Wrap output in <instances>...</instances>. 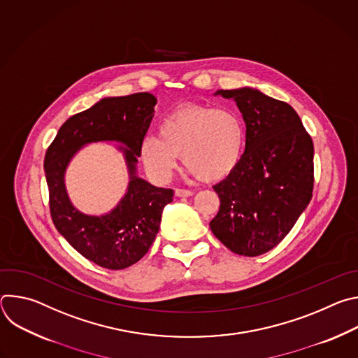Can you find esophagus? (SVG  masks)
I'll return each instance as SVG.
<instances>
[{
	"instance_id": "34e87169",
	"label": "esophagus",
	"mask_w": 358,
	"mask_h": 358,
	"mask_svg": "<svg viewBox=\"0 0 358 358\" xmlns=\"http://www.w3.org/2000/svg\"><path fill=\"white\" fill-rule=\"evenodd\" d=\"M194 192L191 189H184V188H176V195L177 196H191Z\"/></svg>"
}]
</instances>
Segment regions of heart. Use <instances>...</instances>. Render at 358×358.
Masks as SVG:
<instances>
[{"label":"heart","mask_w":358,"mask_h":358,"mask_svg":"<svg viewBox=\"0 0 358 358\" xmlns=\"http://www.w3.org/2000/svg\"><path fill=\"white\" fill-rule=\"evenodd\" d=\"M246 129L239 113L228 108L188 105L167 115L159 137L145 136L140 156L147 171L166 180L182 156L184 166L202 181H220L239 164Z\"/></svg>","instance_id":"1"}]
</instances>
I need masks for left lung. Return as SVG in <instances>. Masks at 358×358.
Segmentation results:
<instances>
[{
	"label": "left lung",
	"instance_id": "obj_1",
	"mask_svg": "<svg viewBox=\"0 0 358 358\" xmlns=\"http://www.w3.org/2000/svg\"><path fill=\"white\" fill-rule=\"evenodd\" d=\"M234 99L246 124L238 167L213 188L220 211L213 234L234 253L258 257L293 228L313 194V141L294 109L250 87L218 90Z\"/></svg>",
	"mask_w": 358,
	"mask_h": 358
}]
</instances>
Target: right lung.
<instances>
[{"label": "right lung", "mask_w": 358, "mask_h": 358, "mask_svg": "<svg viewBox=\"0 0 358 358\" xmlns=\"http://www.w3.org/2000/svg\"><path fill=\"white\" fill-rule=\"evenodd\" d=\"M157 99L141 92L106 97L73 115L46 150L43 169L49 210L59 234L93 264L119 271L138 262L155 241L162 214L174 191L151 185L136 176L140 145L148 130ZM96 141H119L125 152L131 181L125 196L109 215L94 217L78 212L64 188V171L76 151Z\"/></svg>", "instance_id": "add662e5"}]
</instances>
